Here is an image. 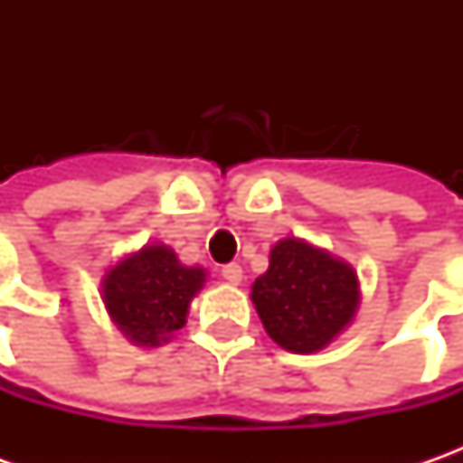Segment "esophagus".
I'll return each mask as SVG.
<instances>
[{
    "label": "esophagus",
    "instance_id": "34e87169",
    "mask_svg": "<svg viewBox=\"0 0 463 463\" xmlns=\"http://www.w3.org/2000/svg\"><path fill=\"white\" fill-rule=\"evenodd\" d=\"M222 276H223V280H226V283H232V286H240L241 278H244V273H241V265L232 262V265H223Z\"/></svg>",
    "mask_w": 463,
    "mask_h": 463
}]
</instances>
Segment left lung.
Returning <instances> with one entry per match:
<instances>
[{"mask_svg": "<svg viewBox=\"0 0 463 463\" xmlns=\"http://www.w3.org/2000/svg\"><path fill=\"white\" fill-rule=\"evenodd\" d=\"M250 298L278 345L309 355L350 327L361 307V280L345 260L286 237L273 244L270 265L252 283Z\"/></svg>", "mask_w": 463, "mask_h": 463, "instance_id": "8db88e82", "label": "left lung"}]
</instances>
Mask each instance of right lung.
I'll return each mask as SVG.
<instances>
[{"instance_id": "right-lung-1", "label": "right lung", "mask_w": 463, "mask_h": 463, "mask_svg": "<svg viewBox=\"0 0 463 463\" xmlns=\"http://www.w3.org/2000/svg\"><path fill=\"white\" fill-rule=\"evenodd\" d=\"M205 278V268L183 265L172 247L152 241L105 270L99 296L128 343L159 347L185 327L190 301L203 291Z\"/></svg>"}]
</instances>
